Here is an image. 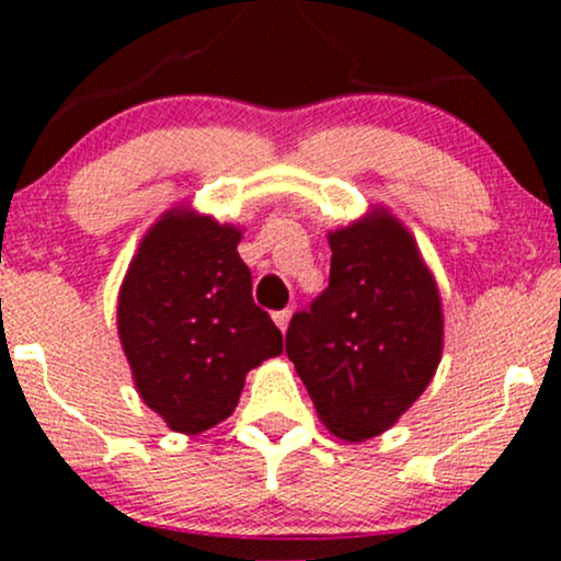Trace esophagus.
<instances>
[{
    "instance_id": "esophagus-1",
    "label": "esophagus",
    "mask_w": 561,
    "mask_h": 561,
    "mask_svg": "<svg viewBox=\"0 0 561 561\" xmlns=\"http://www.w3.org/2000/svg\"><path fill=\"white\" fill-rule=\"evenodd\" d=\"M289 317H293V308H285V311H276V313H274V321H276V327H279L282 332L287 330V324H289Z\"/></svg>"
}]
</instances>
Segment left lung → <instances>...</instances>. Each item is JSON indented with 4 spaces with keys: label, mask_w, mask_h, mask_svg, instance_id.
<instances>
[{
    "label": "left lung",
    "mask_w": 561,
    "mask_h": 561,
    "mask_svg": "<svg viewBox=\"0 0 561 561\" xmlns=\"http://www.w3.org/2000/svg\"><path fill=\"white\" fill-rule=\"evenodd\" d=\"M330 285L287 330L319 420L343 440L396 424L433 379L443 311L433 274L396 218L377 214L330 234Z\"/></svg>",
    "instance_id": "8db88e82"
}]
</instances>
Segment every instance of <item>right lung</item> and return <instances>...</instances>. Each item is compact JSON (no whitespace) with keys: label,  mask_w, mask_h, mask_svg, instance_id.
Wrapping results in <instances>:
<instances>
[{"label":"right lung","mask_w":561,"mask_h":561,"mask_svg":"<svg viewBox=\"0 0 561 561\" xmlns=\"http://www.w3.org/2000/svg\"><path fill=\"white\" fill-rule=\"evenodd\" d=\"M237 242L234 227L171 210L147 231L121 287L118 334L134 382L176 433L227 420L244 375L282 353Z\"/></svg>","instance_id":"add662e5"}]
</instances>
